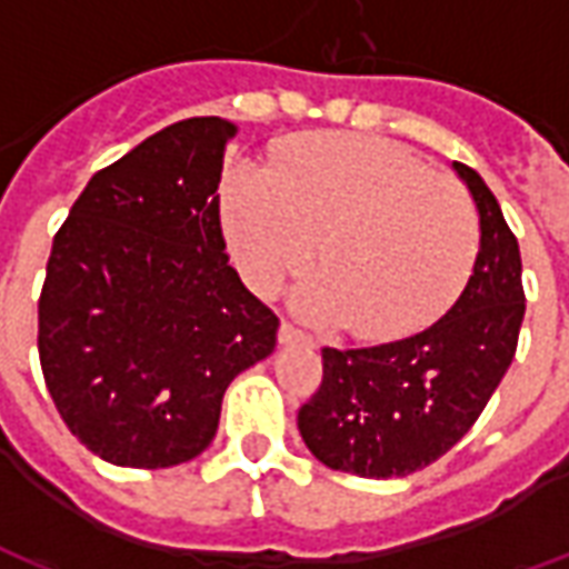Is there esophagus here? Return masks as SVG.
<instances>
[{"mask_svg": "<svg viewBox=\"0 0 569 569\" xmlns=\"http://www.w3.org/2000/svg\"><path fill=\"white\" fill-rule=\"evenodd\" d=\"M280 345H313V338L308 332H301L296 322H280Z\"/></svg>", "mask_w": 569, "mask_h": 569, "instance_id": "obj_1", "label": "esophagus"}]
</instances>
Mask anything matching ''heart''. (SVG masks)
<instances>
[{"mask_svg": "<svg viewBox=\"0 0 569 569\" xmlns=\"http://www.w3.org/2000/svg\"><path fill=\"white\" fill-rule=\"evenodd\" d=\"M222 210L237 264L261 292L305 271L322 240V280L301 308L371 341L436 320L481 247L466 188L378 137L322 133L286 142L271 170L234 163Z\"/></svg>", "mask_w": 569, "mask_h": 569, "instance_id": "b5f03b06", "label": "heart"}]
</instances>
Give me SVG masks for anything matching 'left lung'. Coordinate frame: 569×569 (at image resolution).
<instances>
[{
  "mask_svg": "<svg viewBox=\"0 0 569 569\" xmlns=\"http://www.w3.org/2000/svg\"><path fill=\"white\" fill-rule=\"evenodd\" d=\"M478 207L481 249L463 296L439 322L390 345L322 347V381L298 408L310 453L338 472L402 478L472 429L509 371L525 320L518 237L485 179L453 161Z\"/></svg>",
  "mask_w": 569,
  "mask_h": 569,
  "instance_id": "obj_1",
  "label": "left lung"
}]
</instances>
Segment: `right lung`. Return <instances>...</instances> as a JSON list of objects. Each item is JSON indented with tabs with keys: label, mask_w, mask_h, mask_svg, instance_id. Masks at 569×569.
Returning a JSON list of instances; mask_svg holds the SVG:
<instances>
[{
	"label": "right lung",
	"mask_w": 569,
	"mask_h": 569,
	"mask_svg": "<svg viewBox=\"0 0 569 569\" xmlns=\"http://www.w3.org/2000/svg\"><path fill=\"white\" fill-rule=\"evenodd\" d=\"M234 124L186 118L91 176L39 296L44 387L106 463L163 469L219 429L228 383L277 345V313L228 264L219 182Z\"/></svg>",
	"instance_id": "right-lung-1"
}]
</instances>
